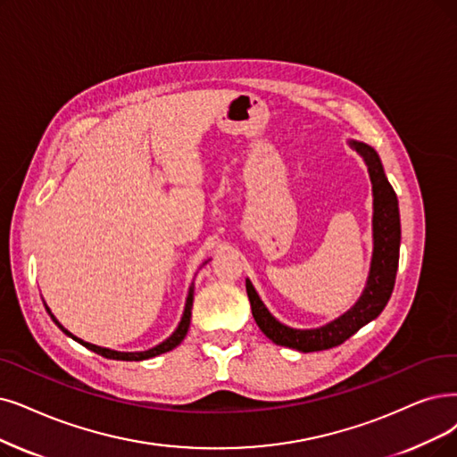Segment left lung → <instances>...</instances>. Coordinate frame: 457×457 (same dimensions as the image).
I'll return each instance as SVG.
<instances>
[{"label": "left lung", "instance_id": "1", "mask_svg": "<svg viewBox=\"0 0 457 457\" xmlns=\"http://www.w3.org/2000/svg\"><path fill=\"white\" fill-rule=\"evenodd\" d=\"M346 144H349L363 159V162H366L373 191V253L368 281L356 303L349 312H345L343 315L330 322H326L319 328H303L302 330V328L287 326L273 317L268 312L264 302L261 300L257 288L253 287L251 279H245L251 312L254 322L261 328V332L276 345L288 346V349H295L300 353L332 349V346H337L351 336H354L361 326H366L382 313V309L386 307L392 296L395 283L401 244L397 196L385 174V169H382L378 154L371 145L354 138H349Z\"/></svg>", "mask_w": 457, "mask_h": 457}]
</instances>
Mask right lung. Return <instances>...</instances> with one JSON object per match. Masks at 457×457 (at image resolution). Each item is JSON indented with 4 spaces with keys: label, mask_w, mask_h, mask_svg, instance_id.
<instances>
[{
    "label": "right lung",
    "mask_w": 457,
    "mask_h": 457,
    "mask_svg": "<svg viewBox=\"0 0 457 457\" xmlns=\"http://www.w3.org/2000/svg\"><path fill=\"white\" fill-rule=\"evenodd\" d=\"M210 262V259L208 261H204L203 262V266L204 264H208ZM200 266V268H203ZM193 295H195V283H191V287H189V292H187V298H186V307H184V315H181V320L178 322V328L176 330L165 339V341H161L159 345H155V346H152V349H148V351H140V353H123V351H114V349H106V346H99V345H94V343H87V341H84V339H80V337H77L75 334H71L67 328H63V324L52 315V312H50V307L45 303V307H46V312H48V315H50V319L58 324V328L60 330L65 334V336H69L71 339H75L77 343H80L82 346H86V349H89V351H94L96 354H101L103 358H108V360H123V361H142V360H148V358H155V356H159V354H165V353H169V351H172V349H176V346L184 341V337L187 336V330H189V324H191V309H193Z\"/></svg>",
    "instance_id": "1"
}]
</instances>
